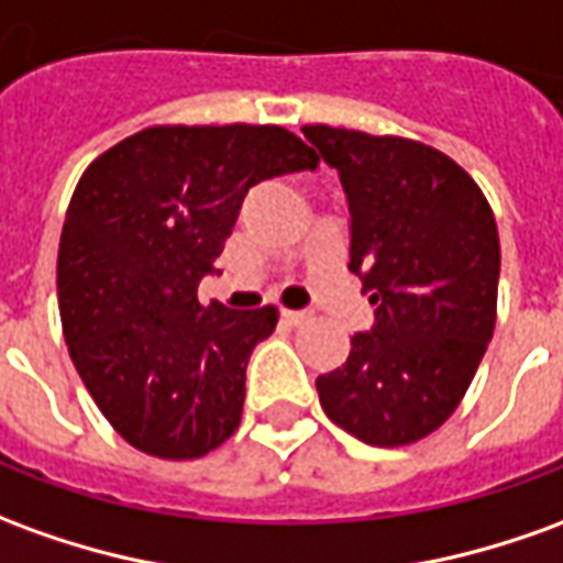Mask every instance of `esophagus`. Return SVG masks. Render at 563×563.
Returning a JSON list of instances; mask_svg holds the SVG:
<instances>
[{"mask_svg":"<svg viewBox=\"0 0 563 563\" xmlns=\"http://www.w3.org/2000/svg\"><path fill=\"white\" fill-rule=\"evenodd\" d=\"M280 317L283 322H289V325H301V322L310 320V313H305V310H283Z\"/></svg>","mask_w":563,"mask_h":563,"instance_id":"obj_1","label":"esophagus"}]
</instances>
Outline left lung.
Listing matches in <instances>:
<instances>
[{
    "mask_svg": "<svg viewBox=\"0 0 563 563\" xmlns=\"http://www.w3.org/2000/svg\"><path fill=\"white\" fill-rule=\"evenodd\" d=\"M301 131L344 186L347 268L375 305V325L350 338L347 363L317 377L322 411L365 445H411L457 411L494 335V210L432 145L329 124Z\"/></svg>",
    "mask_w": 563,
    "mask_h": 563,
    "instance_id": "left-lung-1",
    "label": "left lung"
}]
</instances>
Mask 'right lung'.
I'll use <instances>...</instances> for the list:
<instances>
[{"instance_id": "obj_1", "label": "right lung", "mask_w": 563, "mask_h": 563, "mask_svg": "<svg viewBox=\"0 0 563 563\" xmlns=\"http://www.w3.org/2000/svg\"><path fill=\"white\" fill-rule=\"evenodd\" d=\"M317 164L280 124H155L81 173L57 250L63 338L128 445L195 460L234 435L250 353L280 313L200 305L198 283L246 191Z\"/></svg>"}]
</instances>
